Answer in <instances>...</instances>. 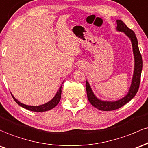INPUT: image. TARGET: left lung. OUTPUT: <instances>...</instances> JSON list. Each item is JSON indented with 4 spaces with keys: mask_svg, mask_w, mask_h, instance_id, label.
Returning a JSON list of instances; mask_svg holds the SVG:
<instances>
[{
    "mask_svg": "<svg viewBox=\"0 0 148 148\" xmlns=\"http://www.w3.org/2000/svg\"><path fill=\"white\" fill-rule=\"evenodd\" d=\"M116 29L119 32L124 33V34L131 40L134 56V74H133L132 84H131L130 88H129V90L127 95L122 99H119V100L113 101H102L98 99L93 92L89 82L86 80V90H87L88 100L93 106H94L100 110L110 111L122 107L135 96L138 90L139 85H140V75L143 68V60L140 51H139L138 43L135 33L132 30L129 29L123 21L122 20H119V19L117 20V28H116Z\"/></svg>",
    "mask_w": 148,
    "mask_h": 148,
    "instance_id": "1",
    "label": "left lung"
}]
</instances>
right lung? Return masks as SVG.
I'll list each match as a JSON object with an SVG mask.
<instances>
[{"label":"right lung","mask_w":148,"mask_h":148,"mask_svg":"<svg viewBox=\"0 0 148 148\" xmlns=\"http://www.w3.org/2000/svg\"><path fill=\"white\" fill-rule=\"evenodd\" d=\"M61 87H62V86H61L59 90H58L57 92H56V95L54 96V98H53L52 100L48 101V102L46 103L42 104V105L37 106H28V105H25L24 103H21L20 101H19L17 99H16L14 97V96H13L12 94H11L16 103H17L18 105L21 106V107L27 109V110H29L34 111V112H45V111H47V110H51V109L54 108L55 107L58 103H59V102L60 101L61 96Z\"/></svg>","instance_id":"right-lung-1"}]
</instances>
